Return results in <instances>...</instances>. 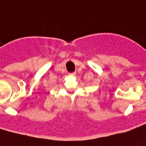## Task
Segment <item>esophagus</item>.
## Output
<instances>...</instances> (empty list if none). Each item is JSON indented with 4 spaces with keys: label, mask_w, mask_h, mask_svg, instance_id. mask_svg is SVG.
<instances>
[{
    "label": "esophagus",
    "mask_w": 146,
    "mask_h": 146,
    "mask_svg": "<svg viewBox=\"0 0 146 146\" xmlns=\"http://www.w3.org/2000/svg\"><path fill=\"white\" fill-rule=\"evenodd\" d=\"M68 75L69 76H75V75H76V72H73V73H70Z\"/></svg>",
    "instance_id": "esophagus-1"
}]
</instances>
